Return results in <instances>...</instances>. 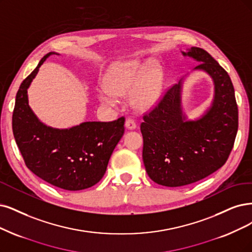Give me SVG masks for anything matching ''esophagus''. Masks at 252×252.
<instances>
[{"mask_svg": "<svg viewBox=\"0 0 252 252\" xmlns=\"http://www.w3.org/2000/svg\"><path fill=\"white\" fill-rule=\"evenodd\" d=\"M136 123L132 118H127L126 120V127L128 129H135L136 128Z\"/></svg>", "mask_w": 252, "mask_h": 252, "instance_id": "1", "label": "esophagus"}]
</instances>
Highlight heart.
Returning a JSON list of instances; mask_svg holds the SVG:
<instances>
[{"instance_id": "1", "label": "heart", "mask_w": 252, "mask_h": 252, "mask_svg": "<svg viewBox=\"0 0 252 252\" xmlns=\"http://www.w3.org/2000/svg\"><path fill=\"white\" fill-rule=\"evenodd\" d=\"M102 87L106 92L100 98L108 104H114L115 96L129 94V105L135 110L145 112L153 109L159 101L164 74L159 65L146 66L136 60L112 64L102 77Z\"/></svg>"}]
</instances>
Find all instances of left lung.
Wrapping results in <instances>:
<instances>
[{"instance_id":"8db88e82","label":"left lung","mask_w":252,"mask_h":252,"mask_svg":"<svg viewBox=\"0 0 252 252\" xmlns=\"http://www.w3.org/2000/svg\"><path fill=\"white\" fill-rule=\"evenodd\" d=\"M184 56L199 62L214 82L211 108L199 119L187 120L181 106L183 81L166 91L140 126L143 163L148 176L166 187L198 182L225 164L238 132V106L228 73L203 49Z\"/></svg>"}]
</instances>
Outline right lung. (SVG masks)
<instances>
[{
    "mask_svg": "<svg viewBox=\"0 0 252 252\" xmlns=\"http://www.w3.org/2000/svg\"><path fill=\"white\" fill-rule=\"evenodd\" d=\"M21 84L16 93L12 129L26 166L55 187L79 191L104 176L110 157L125 133V117L109 123L86 121L69 128H54L36 117L28 101V88L42 63Z\"/></svg>",
    "mask_w": 252,
    "mask_h": 252,
    "instance_id": "obj_1",
    "label": "right lung"
}]
</instances>
